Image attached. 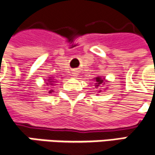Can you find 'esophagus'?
I'll return each instance as SVG.
<instances>
[{"instance_id": "34e87169", "label": "esophagus", "mask_w": 155, "mask_h": 155, "mask_svg": "<svg viewBox=\"0 0 155 155\" xmlns=\"http://www.w3.org/2000/svg\"><path fill=\"white\" fill-rule=\"evenodd\" d=\"M76 75H78L77 74V71H74V72H73V76H76Z\"/></svg>"}]
</instances>
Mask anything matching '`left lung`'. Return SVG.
<instances>
[{"label": "left lung", "mask_w": 155, "mask_h": 155, "mask_svg": "<svg viewBox=\"0 0 155 155\" xmlns=\"http://www.w3.org/2000/svg\"><path fill=\"white\" fill-rule=\"evenodd\" d=\"M93 80H94V84H95V87H96L97 89L99 88V87H101V85H104V84H105V83H108V81L105 79V78H103V77H101V76L95 78ZM105 89H106V88H105ZM98 92H101V90H100V89H99Z\"/></svg>", "instance_id": "1"}]
</instances>
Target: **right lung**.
Returning a JSON list of instances; mask_svg holds the SVG:
<instances>
[{
	"label": "right lung",
	"instance_id": "obj_1",
	"mask_svg": "<svg viewBox=\"0 0 155 155\" xmlns=\"http://www.w3.org/2000/svg\"><path fill=\"white\" fill-rule=\"evenodd\" d=\"M45 83H46V85H47V86H50L52 88V87L56 84L55 83H57V82L53 79V78H48L46 80H45ZM51 92H53V90H51V91H49V93Z\"/></svg>",
	"mask_w": 155,
	"mask_h": 155
}]
</instances>
